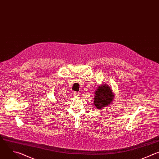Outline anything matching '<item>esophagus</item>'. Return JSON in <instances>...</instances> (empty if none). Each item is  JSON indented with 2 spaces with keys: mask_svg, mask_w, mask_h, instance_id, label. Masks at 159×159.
I'll list each match as a JSON object with an SVG mask.
<instances>
[{
  "mask_svg": "<svg viewBox=\"0 0 159 159\" xmlns=\"http://www.w3.org/2000/svg\"><path fill=\"white\" fill-rule=\"evenodd\" d=\"M74 95L76 97H79L80 96V93L78 92H74Z\"/></svg>",
  "mask_w": 159,
  "mask_h": 159,
  "instance_id": "34e87169",
  "label": "esophagus"
}]
</instances>
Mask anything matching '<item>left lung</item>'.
<instances>
[{"instance_id":"obj_1","label":"left lung","mask_w":159,"mask_h":159,"mask_svg":"<svg viewBox=\"0 0 159 159\" xmlns=\"http://www.w3.org/2000/svg\"><path fill=\"white\" fill-rule=\"evenodd\" d=\"M94 105L97 109H103L108 107L115 98L114 93L107 84L100 85L94 91Z\"/></svg>"}]
</instances>
